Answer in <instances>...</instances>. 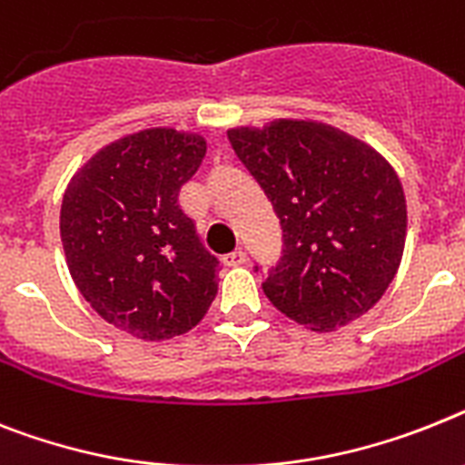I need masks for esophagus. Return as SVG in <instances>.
Segmentation results:
<instances>
[{"label": "esophagus", "instance_id": "esophagus-1", "mask_svg": "<svg viewBox=\"0 0 465 465\" xmlns=\"http://www.w3.org/2000/svg\"><path fill=\"white\" fill-rule=\"evenodd\" d=\"M245 260H248V255H245V251H233L229 252V255H224V264L226 267H241V264H245Z\"/></svg>", "mask_w": 465, "mask_h": 465}]
</instances>
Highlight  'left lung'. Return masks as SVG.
Segmentation results:
<instances>
[{
  "label": "left lung",
  "mask_w": 465,
  "mask_h": 465,
  "mask_svg": "<svg viewBox=\"0 0 465 465\" xmlns=\"http://www.w3.org/2000/svg\"><path fill=\"white\" fill-rule=\"evenodd\" d=\"M283 229V255L262 283L269 302L312 331L371 310L395 279L407 201L388 160L317 120L226 132Z\"/></svg>",
  "instance_id": "8db88e82"
}]
</instances>
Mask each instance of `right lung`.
<instances>
[{
	"mask_svg": "<svg viewBox=\"0 0 465 465\" xmlns=\"http://www.w3.org/2000/svg\"><path fill=\"white\" fill-rule=\"evenodd\" d=\"M203 155L201 134L151 127L94 153L64 193L61 241L77 291L142 341L191 331L217 295L220 260L179 208Z\"/></svg>",
	"mask_w": 465,
	"mask_h": 465,
	"instance_id": "1",
	"label": "right lung"
}]
</instances>
